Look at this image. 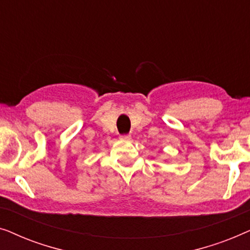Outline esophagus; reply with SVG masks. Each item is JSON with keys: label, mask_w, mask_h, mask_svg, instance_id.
<instances>
[{"label": "esophagus", "mask_w": 250, "mask_h": 250, "mask_svg": "<svg viewBox=\"0 0 250 250\" xmlns=\"http://www.w3.org/2000/svg\"><path fill=\"white\" fill-rule=\"evenodd\" d=\"M119 139H121L122 141H131L132 136L131 135H121L119 136Z\"/></svg>", "instance_id": "1"}]
</instances>
